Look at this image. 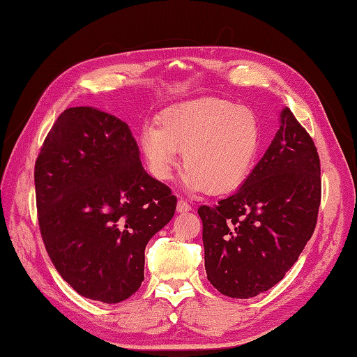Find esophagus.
Returning <instances> with one entry per match:
<instances>
[{"label": "esophagus", "mask_w": 357, "mask_h": 357, "mask_svg": "<svg viewBox=\"0 0 357 357\" xmlns=\"http://www.w3.org/2000/svg\"><path fill=\"white\" fill-rule=\"evenodd\" d=\"M188 211H190V204L186 202L185 198H178L177 212H188Z\"/></svg>", "instance_id": "obj_1"}]
</instances>
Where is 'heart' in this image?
I'll use <instances>...</instances> for the list:
<instances>
[{
    "instance_id": "heart-1",
    "label": "heart",
    "mask_w": 357,
    "mask_h": 357,
    "mask_svg": "<svg viewBox=\"0 0 357 357\" xmlns=\"http://www.w3.org/2000/svg\"><path fill=\"white\" fill-rule=\"evenodd\" d=\"M139 149L150 174L171 178L183 150V183L189 190L227 194L245 183L260 149L253 112L222 98H198L165 110L158 126L146 124Z\"/></svg>"
}]
</instances>
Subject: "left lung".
<instances>
[{
    "mask_svg": "<svg viewBox=\"0 0 357 357\" xmlns=\"http://www.w3.org/2000/svg\"><path fill=\"white\" fill-rule=\"evenodd\" d=\"M321 203L319 155L284 107L280 128L236 192L199 206L207 279L231 298L279 283L314 234Z\"/></svg>",
    "mask_w": 357,
    "mask_h": 357,
    "instance_id": "8db88e82",
    "label": "left lung"
}]
</instances>
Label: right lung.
<instances>
[{
	"label": "right lung",
	"instance_id": "1",
	"mask_svg": "<svg viewBox=\"0 0 357 357\" xmlns=\"http://www.w3.org/2000/svg\"><path fill=\"white\" fill-rule=\"evenodd\" d=\"M38 221L59 274L86 298L119 303L141 288L145 247L177 197L145 172L123 121L66 109L34 165Z\"/></svg>",
	"mask_w": 357,
	"mask_h": 357
}]
</instances>
